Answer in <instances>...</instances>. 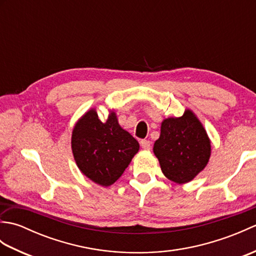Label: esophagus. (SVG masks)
Here are the masks:
<instances>
[{
    "instance_id": "esophagus-1",
    "label": "esophagus",
    "mask_w": 256,
    "mask_h": 256,
    "mask_svg": "<svg viewBox=\"0 0 256 256\" xmlns=\"http://www.w3.org/2000/svg\"><path fill=\"white\" fill-rule=\"evenodd\" d=\"M140 146H142L143 150H150L152 143L148 140H140Z\"/></svg>"
}]
</instances>
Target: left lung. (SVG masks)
Returning <instances> with one entry per match:
<instances>
[{"instance_id":"8db88e82","label":"left lung","mask_w":256,"mask_h":256,"mask_svg":"<svg viewBox=\"0 0 256 256\" xmlns=\"http://www.w3.org/2000/svg\"><path fill=\"white\" fill-rule=\"evenodd\" d=\"M153 152L166 178L187 184L208 164L211 140L197 116L186 108L182 116L162 120Z\"/></svg>"}]
</instances>
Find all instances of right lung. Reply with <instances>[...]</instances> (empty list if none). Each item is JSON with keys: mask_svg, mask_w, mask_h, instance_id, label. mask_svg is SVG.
<instances>
[{"mask_svg": "<svg viewBox=\"0 0 256 256\" xmlns=\"http://www.w3.org/2000/svg\"><path fill=\"white\" fill-rule=\"evenodd\" d=\"M74 158L80 172L103 187L111 186L140 150V144L118 124L114 110L106 122L90 108L74 124L72 134Z\"/></svg>", "mask_w": 256, "mask_h": 256, "instance_id": "obj_1", "label": "right lung"}]
</instances>
